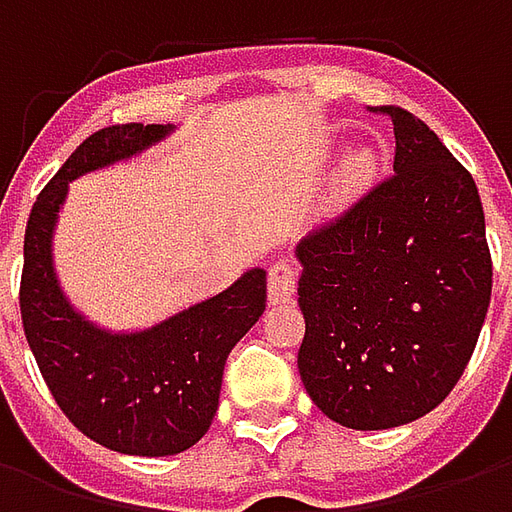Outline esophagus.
Wrapping results in <instances>:
<instances>
[{"mask_svg":"<svg viewBox=\"0 0 512 512\" xmlns=\"http://www.w3.org/2000/svg\"><path fill=\"white\" fill-rule=\"evenodd\" d=\"M296 293V266L290 260H279L268 268V301L285 304Z\"/></svg>","mask_w":512,"mask_h":512,"instance_id":"esophagus-1","label":"esophagus"}]
</instances>
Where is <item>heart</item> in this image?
<instances>
[{
	"label": "heart",
	"mask_w": 512,
	"mask_h": 512,
	"mask_svg": "<svg viewBox=\"0 0 512 512\" xmlns=\"http://www.w3.org/2000/svg\"><path fill=\"white\" fill-rule=\"evenodd\" d=\"M378 156L373 147H354L343 156V161L337 164V175L332 183V200L348 202L354 194L365 189L370 178L376 175Z\"/></svg>",
	"instance_id": "b5f03b06"
}]
</instances>
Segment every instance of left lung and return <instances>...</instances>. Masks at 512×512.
Instances as JSON below:
<instances>
[{"instance_id": "8db88e82", "label": "left lung", "mask_w": 512, "mask_h": 512, "mask_svg": "<svg viewBox=\"0 0 512 512\" xmlns=\"http://www.w3.org/2000/svg\"><path fill=\"white\" fill-rule=\"evenodd\" d=\"M373 112L395 126V172L296 246L301 381L354 430L406 425L450 395L494 277L469 169L406 109Z\"/></svg>"}]
</instances>
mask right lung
<instances>
[{
	"instance_id": "add662e5",
	"label": "right lung",
	"mask_w": 512,
	"mask_h": 512,
	"mask_svg": "<svg viewBox=\"0 0 512 512\" xmlns=\"http://www.w3.org/2000/svg\"><path fill=\"white\" fill-rule=\"evenodd\" d=\"M175 126H109L87 136L32 205L24 235L21 321L43 381L87 439L161 458L194 447L219 408L224 362L266 310V271L249 268L211 299L142 332H109L65 299L51 241L68 183L139 156Z\"/></svg>"
}]
</instances>
